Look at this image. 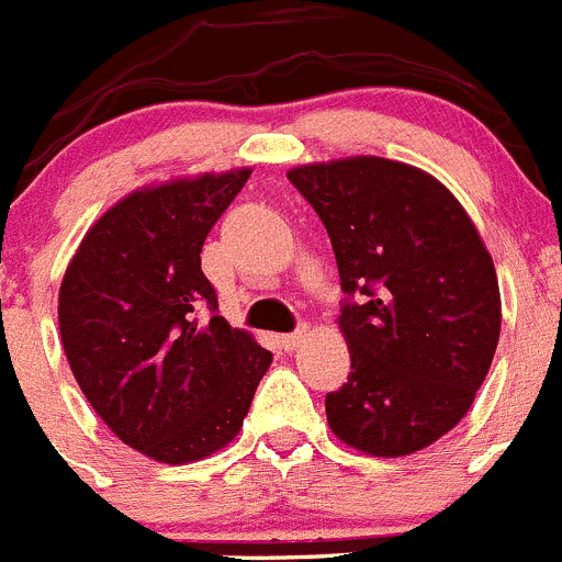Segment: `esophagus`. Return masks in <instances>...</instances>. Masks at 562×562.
<instances>
[{
	"label": "esophagus",
	"mask_w": 562,
	"mask_h": 562,
	"mask_svg": "<svg viewBox=\"0 0 562 562\" xmlns=\"http://www.w3.org/2000/svg\"><path fill=\"white\" fill-rule=\"evenodd\" d=\"M306 339H308V325H301V328H297L295 334H284V336H281V339H278V345L284 347L286 352H292V350H297V347H301Z\"/></svg>",
	"instance_id": "1"
}]
</instances>
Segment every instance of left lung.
<instances>
[{
  "label": "left lung",
  "instance_id": "left-lung-1",
  "mask_svg": "<svg viewBox=\"0 0 562 562\" xmlns=\"http://www.w3.org/2000/svg\"><path fill=\"white\" fill-rule=\"evenodd\" d=\"M328 228L350 375L325 397L341 445L375 458L419 452L452 430L494 361L502 297L477 226L436 176L397 159L292 168Z\"/></svg>",
  "mask_w": 562,
  "mask_h": 562
}]
</instances>
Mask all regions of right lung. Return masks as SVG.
<instances>
[{
  "label": "right lung",
  "mask_w": 562,
  "mask_h": 562,
  "mask_svg": "<svg viewBox=\"0 0 562 562\" xmlns=\"http://www.w3.org/2000/svg\"><path fill=\"white\" fill-rule=\"evenodd\" d=\"M250 168L176 176L132 190L79 243L57 295L79 389L126 447L151 461L215 456L237 438L272 352L221 314L201 248Z\"/></svg>",
  "instance_id": "1"
}]
</instances>
